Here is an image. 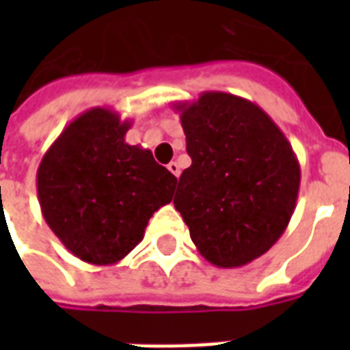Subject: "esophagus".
<instances>
[{"label": "esophagus", "mask_w": 350, "mask_h": 350, "mask_svg": "<svg viewBox=\"0 0 350 350\" xmlns=\"http://www.w3.org/2000/svg\"><path fill=\"white\" fill-rule=\"evenodd\" d=\"M167 169H169L170 172H172V174L176 176V178H180V172H181V170H180V165L176 163V161H170V163L167 165Z\"/></svg>", "instance_id": "obj_1"}]
</instances>
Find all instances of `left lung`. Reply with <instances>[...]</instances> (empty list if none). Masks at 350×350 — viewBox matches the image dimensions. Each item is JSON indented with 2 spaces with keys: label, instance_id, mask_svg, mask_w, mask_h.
Segmentation results:
<instances>
[{
  "label": "left lung",
  "instance_id": "8db88e82",
  "mask_svg": "<svg viewBox=\"0 0 350 350\" xmlns=\"http://www.w3.org/2000/svg\"><path fill=\"white\" fill-rule=\"evenodd\" d=\"M174 109L192 159L178 181L176 211L205 260L247 265L287 229L301 180L298 158L280 126L245 98L214 90Z\"/></svg>",
  "mask_w": 350,
  "mask_h": 350
}]
</instances>
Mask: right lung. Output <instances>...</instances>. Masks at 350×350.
<instances>
[{"instance_id": "right-lung-1", "label": "right lung", "mask_w": 350, "mask_h": 350, "mask_svg": "<svg viewBox=\"0 0 350 350\" xmlns=\"http://www.w3.org/2000/svg\"><path fill=\"white\" fill-rule=\"evenodd\" d=\"M131 125L105 107L79 114L46 150L36 176L46 225L92 265L123 260L174 194V174L148 148L125 143Z\"/></svg>"}]
</instances>
